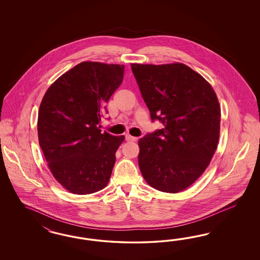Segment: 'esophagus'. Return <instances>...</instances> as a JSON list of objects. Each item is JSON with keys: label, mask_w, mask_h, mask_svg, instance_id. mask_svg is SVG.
<instances>
[{"label": "esophagus", "mask_w": 260, "mask_h": 260, "mask_svg": "<svg viewBox=\"0 0 260 260\" xmlns=\"http://www.w3.org/2000/svg\"><path fill=\"white\" fill-rule=\"evenodd\" d=\"M126 140L127 142H134L137 140V137H134V136H132V135H129V134H127L126 135Z\"/></svg>", "instance_id": "1"}]
</instances>
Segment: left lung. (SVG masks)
<instances>
[{
  "label": "left lung",
  "mask_w": 260,
  "mask_h": 260,
  "mask_svg": "<svg viewBox=\"0 0 260 260\" xmlns=\"http://www.w3.org/2000/svg\"><path fill=\"white\" fill-rule=\"evenodd\" d=\"M132 70L151 120L164 125L138 141L142 175L160 191H182L202 175L217 149V96L203 76L184 63H132Z\"/></svg>",
  "instance_id": "1"
}]
</instances>
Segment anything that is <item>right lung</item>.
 Here are the masks:
<instances>
[{
    "label": "right lung",
    "mask_w": 260,
    "mask_h": 260,
    "mask_svg": "<svg viewBox=\"0 0 260 260\" xmlns=\"http://www.w3.org/2000/svg\"><path fill=\"white\" fill-rule=\"evenodd\" d=\"M124 66L82 62L47 88L38 112V139L56 180L75 194H89L110 181L124 135L101 133L106 103L120 87Z\"/></svg>",
    "instance_id": "add662e5"
}]
</instances>
